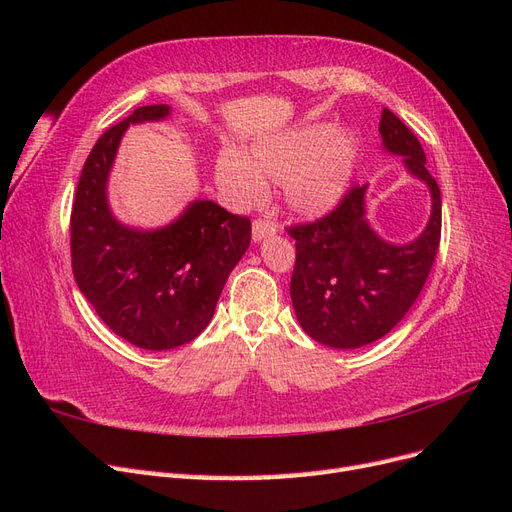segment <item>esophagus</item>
Returning <instances> with one entry per match:
<instances>
[{
    "label": "esophagus",
    "instance_id": "esophagus-1",
    "mask_svg": "<svg viewBox=\"0 0 512 512\" xmlns=\"http://www.w3.org/2000/svg\"><path fill=\"white\" fill-rule=\"evenodd\" d=\"M275 230H277L275 224H271L269 220H256V222L252 224V239L258 243V241H262V239L273 237Z\"/></svg>",
    "mask_w": 512,
    "mask_h": 512
}]
</instances>
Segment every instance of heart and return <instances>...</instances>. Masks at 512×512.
I'll return each mask as SVG.
<instances>
[{"mask_svg": "<svg viewBox=\"0 0 512 512\" xmlns=\"http://www.w3.org/2000/svg\"><path fill=\"white\" fill-rule=\"evenodd\" d=\"M359 153V134L318 121L258 138L247 156L224 149L215 162V179L230 203L241 209L265 200V181L284 183L290 211L314 218L344 198Z\"/></svg>", "mask_w": 512, "mask_h": 512, "instance_id": "1", "label": "heart"}]
</instances>
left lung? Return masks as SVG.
Wrapping results in <instances>:
<instances>
[{"mask_svg":"<svg viewBox=\"0 0 512 512\" xmlns=\"http://www.w3.org/2000/svg\"><path fill=\"white\" fill-rule=\"evenodd\" d=\"M378 130L382 149L399 156L408 175L427 185L431 213L410 243L386 241L367 220L365 183L322 220L288 228L297 241L290 277L294 314L309 337L329 348L354 350L393 331L421 294L438 254L442 198L425 151L389 108L382 111Z\"/></svg>","mask_w":512,"mask_h":512,"instance_id":"obj_1","label":"left lung"}]
</instances>
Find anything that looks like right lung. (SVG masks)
I'll return each mask as SVG.
<instances>
[{
  "mask_svg": "<svg viewBox=\"0 0 512 512\" xmlns=\"http://www.w3.org/2000/svg\"><path fill=\"white\" fill-rule=\"evenodd\" d=\"M168 104L141 106L91 149L70 215L72 273L111 331L143 350H170L207 329L230 271L247 252L252 224L213 200H194L160 228L121 224L108 177L126 130L162 121Z\"/></svg>",
  "mask_w": 512,
  "mask_h": 512,
  "instance_id": "right-lung-1",
  "label": "right lung"
}]
</instances>
